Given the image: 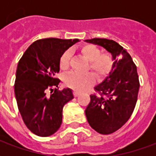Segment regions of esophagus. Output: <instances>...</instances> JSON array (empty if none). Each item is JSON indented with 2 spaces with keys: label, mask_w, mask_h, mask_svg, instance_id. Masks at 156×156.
I'll list each match as a JSON object with an SVG mask.
<instances>
[{
  "label": "esophagus",
  "mask_w": 156,
  "mask_h": 156,
  "mask_svg": "<svg viewBox=\"0 0 156 156\" xmlns=\"http://www.w3.org/2000/svg\"><path fill=\"white\" fill-rule=\"evenodd\" d=\"M79 94H80V93H79V92H78V91L73 92V95H74L75 97H78Z\"/></svg>",
  "instance_id": "esophagus-1"
}]
</instances>
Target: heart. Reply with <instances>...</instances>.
<instances>
[{
  "instance_id": "heart-1",
  "label": "heart",
  "mask_w": 156,
  "mask_h": 156,
  "mask_svg": "<svg viewBox=\"0 0 156 156\" xmlns=\"http://www.w3.org/2000/svg\"><path fill=\"white\" fill-rule=\"evenodd\" d=\"M81 53L88 60V68L98 77L102 78L109 73L113 67V58L109 53H100V50L96 46L92 44L85 45L83 47ZM70 58L71 53L69 51H66L62 53L59 61V66L62 70L68 69ZM64 83L68 88L82 91L94 83V76L91 73H70L64 77Z\"/></svg>"
}]
</instances>
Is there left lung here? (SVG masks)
<instances>
[{
    "mask_svg": "<svg viewBox=\"0 0 156 156\" xmlns=\"http://www.w3.org/2000/svg\"><path fill=\"white\" fill-rule=\"evenodd\" d=\"M110 52L113 67L101 83L94 88L85 110L89 125L102 134L120 129L130 118L137 102L140 82L137 68L127 51L116 41L105 38L85 40Z\"/></svg>",
    "mask_w": 156,
    "mask_h": 156,
    "instance_id": "1",
    "label": "left lung"
}]
</instances>
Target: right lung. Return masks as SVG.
Wrapping results in <instances>:
<instances>
[{
    "label": "right lung",
    "mask_w": 156,
    "mask_h": 156,
    "mask_svg": "<svg viewBox=\"0 0 156 156\" xmlns=\"http://www.w3.org/2000/svg\"><path fill=\"white\" fill-rule=\"evenodd\" d=\"M78 39L45 38L34 41L17 65L14 85L16 99L26 126L33 134L47 137L58 130L62 108L72 100L71 88L58 90L60 58ZM51 91V95H48Z\"/></svg>",
    "instance_id": "right-lung-1"
}]
</instances>
